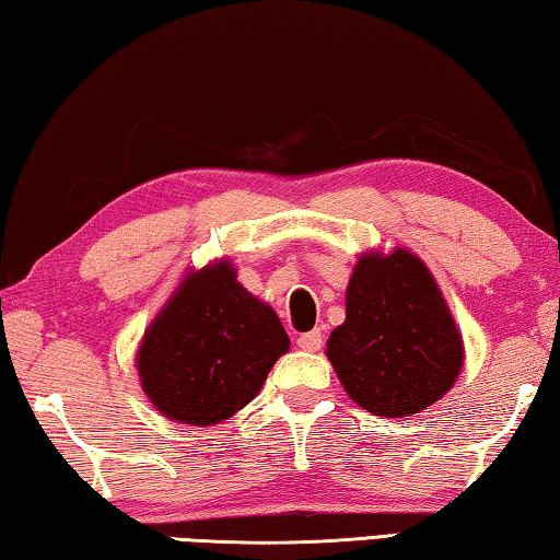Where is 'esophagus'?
Instances as JSON below:
<instances>
[{
	"instance_id": "1",
	"label": "esophagus",
	"mask_w": 560,
	"mask_h": 560,
	"mask_svg": "<svg viewBox=\"0 0 560 560\" xmlns=\"http://www.w3.org/2000/svg\"><path fill=\"white\" fill-rule=\"evenodd\" d=\"M299 348L301 350H308V353H316V350H320V346H324V336H320V330H308V334L299 336Z\"/></svg>"
}]
</instances>
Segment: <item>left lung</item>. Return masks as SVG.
Masks as SVG:
<instances>
[{
	"mask_svg": "<svg viewBox=\"0 0 560 560\" xmlns=\"http://www.w3.org/2000/svg\"><path fill=\"white\" fill-rule=\"evenodd\" d=\"M326 355L346 393L381 417H410L447 395L464 343L438 281L407 249L368 252L346 291Z\"/></svg>",
	"mask_w": 560,
	"mask_h": 560,
	"instance_id": "left-lung-1",
	"label": "left lung"
}]
</instances>
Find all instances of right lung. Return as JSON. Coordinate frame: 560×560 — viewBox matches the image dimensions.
Masks as SVG:
<instances>
[{
	"mask_svg": "<svg viewBox=\"0 0 560 560\" xmlns=\"http://www.w3.org/2000/svg\"><path fill=\"white\" fill-rule=\"evenodd\" d=\"M289 336L267 303L252 296L230 261L187 273L138 348L150 402L167 420L217 424L259 395Z\"/></svg>",
	"mask_w": 560,
	"mask_h": 560,
	"instance_id": "1",
	"label": "right lung"
}]
</instances>
